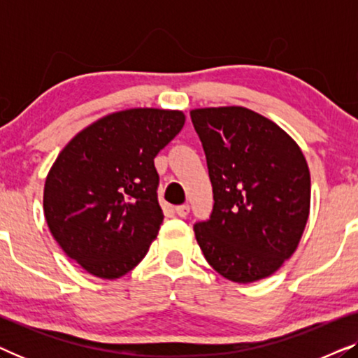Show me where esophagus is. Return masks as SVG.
I'll return each mask as SVG.
<instances>
[{"mask_svg": "<svg viewBox=\"0 0 358 358\" xmlns=\"http://www.w3.org/2000/svg\"><path fill=\"white\" fill-rule=\"evenodd\" d=\"M189 212H190V207L187 203H184V205H179V207H176V213L179 215V217H187L189 215Z\"/></svg>", "mask_w": 358, "mask_h": 358, "instance_id": "34e87169", "label": "esophagus"}]
</instances>
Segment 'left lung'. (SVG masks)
Returning a JSON list of instances; mask_svg holds the SVG:
<instances>
[{
	"label": "left lung",
	"mask_w": 358,
	"mask_h": 358,
	"mask_svg": "<svg viewBox=\"0 0 358 358\" xmlns=\"http://www.w3.org/2000/svg\"><path fill=\"white\" fill-rule=\"evenodd\" d=\"M207 156L213 212L194 227L205 259L228 280L275 273L296 251L310 217L305 155L275 122L241 106L190 110Z\"/></svg>",
	"instance_id": "1"
}]
</instances>
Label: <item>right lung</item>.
Listing matches in <instances>:
<instances>
[{"label": "right lung", "instance_id": "add662e5", "mask_svg": "<svg viewBox=\"0 0 358 358\" xmlns=\"http://www.w3.org/2000/svg\"><path fill=\"white\" fill-rule=\"evenodd\" d=\"M182 110L112 112L68 141L43 187V215L68 257L115 280L138 266L158 236L155 156L184 127Z\"/></svg>", "mask_w": 358, "mask_h": 358}]
</instances>
